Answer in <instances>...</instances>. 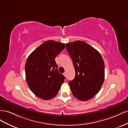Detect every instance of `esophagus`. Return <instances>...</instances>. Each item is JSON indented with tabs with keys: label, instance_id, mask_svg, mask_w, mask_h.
Segmentation results:
<instances>
[{
	"label": "esophagus",
	"instance_id": "1",
	"mask_svg": "<svg viewBox=\"0 0 128 128\" xmlns=\"http://www.w3.org/2000/svg\"><path fill=\"white\" fill-rule=\"evenodd\" d=\"M64 76L65 77H66V76H67V73H66V72H64Z\"/></svg>",
	"mask_w": 128,
	"mask_h": 128
}]
</instances>
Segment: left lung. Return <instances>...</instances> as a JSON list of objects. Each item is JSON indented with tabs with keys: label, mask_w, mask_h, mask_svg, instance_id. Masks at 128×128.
Masks as SVG:
<instances>
[{
	"label": "left lung",
	"mask_w": 128,
	"mask_h": 128,
	"mask_svg": "<svg viewBox=\"0 0 128 128\" xmlns=\"http://www.w3.org/2000/svg\"><path fill=\"white\" fill-rule=\"evenodd\" d=\"M73 62L75 77L69 81L74 96L86 101L97 94L104 78V64L100 53L86 42L77 40L66 44Z\"/></svg>",
	"instance_id": "1"
}]
</instances>
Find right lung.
<instances>
[{"label":"right lung","mask_w":128,"mask_h":128,"mask_svg":"<svg viewBox=\"0 0 128 128\" xmlns=\"http://www.w3.org/2000/svg\"><path fill=\"white\" fill-rule=\"evenodd\" d=\"M64 48L62 42L48 40L27 58L25 64L26 83L40 98L49 100L54 98L64 82L65 77L58 71L55 58Z\"/></svg>","instance_id":"obj_1"}]
</instances>
